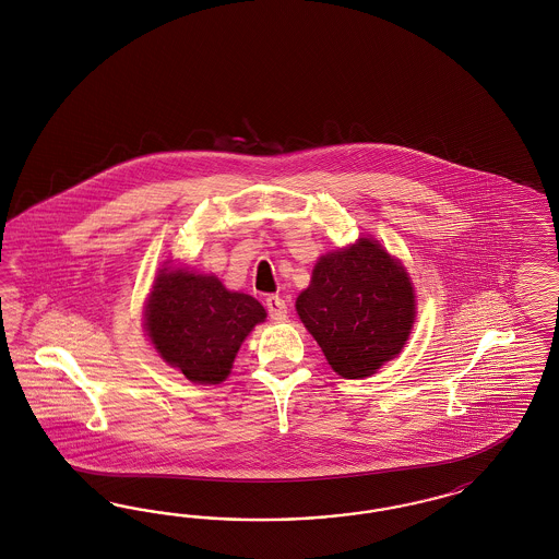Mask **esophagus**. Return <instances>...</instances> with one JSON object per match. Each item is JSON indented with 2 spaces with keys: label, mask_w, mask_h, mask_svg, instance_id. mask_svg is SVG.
<instances>
[{
  "label": "esophagus",
  "mask_w": 559,
  "mask_h": 559,
  "mask_svg": "<svg viewBox=\"0 0 559 559\" xmlns=\"http://www.w3.org/2000/svg\"><path fill=\"white\" fill-rule=\"evenodd\" d=\"M266 309H269L272 320L281 322V320L287 318V304L278 295H270L269 299H266Z\"/></svg>",
  "instance_id": "obj_1"
}]
</instances>
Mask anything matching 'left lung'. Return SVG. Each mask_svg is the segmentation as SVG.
<instances>
[{
  "label": "left lung",
  "mask_w": 559,
  "mask_h": 559,
  "mask_svg": "<svg viewBox=\"0 0 559 559\" xmlns=\"http://www.w3.org/2000/svg\"><path fill=\"white\" fill-rule=\"evenodd\" d=\"M297 313L332 369L359 380L401 353L415 320L405 269L373 239L330 251L297 297Z\"/></svg>",
  "instance_id": "8db88e82"
}]
</instances>
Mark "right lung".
<instances>
[{
    "label": "right lung",
    "instance_id": "add662e5",
    "mask_svg": "<svg viewBox=\"0 0 559 559\" xmlns=\"http://www.w3.org/2000/svg\"><path fill=\"white\" fill-rule=\"evenodd\" d=\"M266 311L246 293L225 289L216 276L163 270L146 306V330L169 366L198 384H218L251 328Z\"/></svg>",
    "mask_w": 559,
    "mask_h": 559
}]
</instances>
